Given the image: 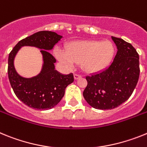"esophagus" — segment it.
Returning a JSON list of instances; mask_svg holds the SVG:
<instances>
[{"instance_id": "1", "label": "esophagus", "mask_w": 147, "mask_h": 147, "mask_svg": "<svg viewBox=\"0 0 147 147\" xmlns=\"http://www.w3.org/2000/svg\"><path fill=\"white\" fill-rule=\"evenodd\" d=\"M81 77H82V75H78V74H75V75H74V78H75V80H77V79L81 78Z\"/></svg>"}]
</instances>
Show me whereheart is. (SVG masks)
I'll return each instance as SVG.
<instances>
[{"label":"heart","mask_w":147,"mask_h":147,"mask_svg":"<svg viewBox=\"0 0 147 147\" xmlns=\"http://www.w3.org/2000/svg\"><path fill=\"white\" fill-rule=\"evenodd\" d=\"M115 47L109 40H83L69 43L66 50L56 49L55 55L61 63L72 68L81 63L84 71L96 72L107 67L114 57Z\"/></svg>","instance_id":"obj_1"}]
</instances>
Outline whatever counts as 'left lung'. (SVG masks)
<instances>
[{
    "mask_svg": "<svg viewBox=\"0 0 147 147\" xmlns=\"http://www.w3.org/2000/svg\"><path fill=\"white\" fill-rule=\"evenodd\" d=\"M117 53L107 68L86 76L83 95L97 109H112L127 100L133 92L140 75L137 51L123 39L112 36Z\"/></svg>",
    "mask_w": 147,
    "mask_h": 147,
    "instance_id": "left-lung-1",
    "label": "left lung"
}]
</instances>
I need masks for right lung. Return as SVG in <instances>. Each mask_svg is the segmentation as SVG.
<instances>
[{"label": "right lung", "mask_w": 147, "mask_h": 147, "mask_svg": "<svg viewBox=\"0 0 147 147\" xmlns=\"http://www.w3.org/2000/svg\"><path fill=\"white\" fill-rule=\"evenodd\" d=\"M63 37L51 31H40L26 37L15 45L9 55L8 77L15 95L33 109L44 110L55 107L64 95L65 89L74 81L73 74L63 75L55 69L56 59L49 52ZM35 46L41 49L44 64L40 74L26 79L16 72L13 59L20 47Z\"/></svg>", "instance_id": "1"}]
</instances>
